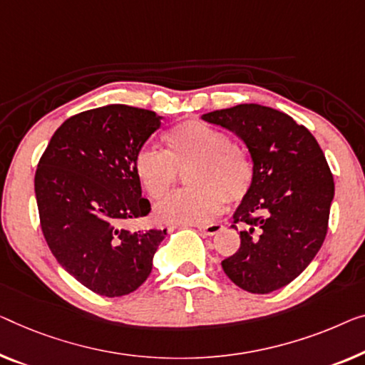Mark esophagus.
<instances>
[{
    "label": "esophagus",
    "mask_w": 365,
    "mask_h": 365,
    "mask_svg": "<svg viewBox=\"0 0 365 365\" xmlns=\"http://www.w3.org/2000/svg\"><path fill=\"white\" fill-rule=\"evenodd\" d=\"M197 227L206 236H215L225 230V225H221V222H211V225H197Z\"/></svg>",
    "instance_id": "34e87169"
}]
</instances>
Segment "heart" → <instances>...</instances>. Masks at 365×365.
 Wrapping results in <instances>:
<instances>
[{"mask_svg":"<svg viewBox=\"0 0 365 365\" xmlns=\"http://www.w3.org/2000/svg\"><path fill=\"white\" fill-rule=\"evenodd\" d=\"M167 152L144 148L138 152L134 170L150 198L162 200L170 192L177 168L193 165L192 190L177 192L162 201L157 216L165 222L201 225L222 211L225 198L239 201L252 182L251 162L232 145L225 130L203 121H187L165 134Z\"/></svg>","mask_w":365,"mask_h":365,"instance_id":"obj_1","label":"heart"}]
</instances>
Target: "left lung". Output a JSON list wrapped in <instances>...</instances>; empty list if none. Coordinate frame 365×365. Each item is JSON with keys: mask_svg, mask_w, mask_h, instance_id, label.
I'll use <instances>...</instances> for the list:
<instances>
[{"mask_svg": "<svg viewBox=\"0 0 365 365\" xmlns=\"http://www.w3.org/2000/svg\"><path fill=\"white\" fill-rule=\"evenodd\" d=\"M201 119L235 133L252 160L251 187L232 215L246 226L241 246L222 270L246 292L279 290L308 267L328 231L334 180L323 150L307 128L269 106L237 105Z\"/></svg>", "mask_w": 365, "mask_h": 365, "instance_id": "left-lung-1", "label": "left lung"}]
</instances>
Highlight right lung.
Segmentation results:
<instances>
[{
	"label": "right lung",
	"mask_w": 365,
	"mask_h": 365,
	"mask_svg": "<svg viewBox=\"0 0 365 365\" xmlns=\"http://www.w3.org/2000/svg\"><path fill=\"white\" fill-rule=\"evenodd\" d=\"M164 116L108 105L68 118L36 170L43 237L57 262L103 297L138 290L165 231H129L123 221L150 211L134 170L138 152Z\"/></svg>",
	"instance_id": "obj_1"
}]
</instances>
